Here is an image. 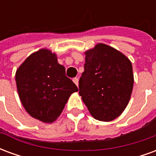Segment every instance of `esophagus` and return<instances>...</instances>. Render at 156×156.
Segmentation results:
<instances>
[{
  "instance_id": "esophagus-1",
  "label": "esophagus",
  "mask_w": 156,
  "mask_h": 156,
  "mask_svg": "<svg viewBox=\"0 0 156 156\" xmlns=\"http://www.w3.org/2000/svg\"><path fill=\"white\" fill-rule=\"evenodd\" d=\"M73 83H74L75 84L77 85V86H78V78H74L73 79Z\"/></svg>"
}]
</instances>
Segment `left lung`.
I'll use <instances>...</instances> for the list:
<instances>
[{
  "label": "left lung",
  "instance_id": "8db88e82",
  "mask_svg": "<svg viewBox=\"0 0 156 156\" xmlns=\"http://www.w3.org/2000/svg\"><path fill=\"white\" fill-rule=\"evenodd\" d=\"M85 56L79 94L94 119L114 120L125 109L132 94L131 62L122 52L103 43L85 51Z\"/></svg>",
  "mask_w": 156,
  "mask_h": 156
}]
</instances>
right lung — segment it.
<instances>
[{
  "label": "right lung",
  "instance_id": "1",
  "mask_svg": "<svg viewBox=\"0 0 156 156\" xmlns=\"http://www.w3.org/2000/svg\"><path fill=\"white\" fill-rule=\"evenodd\" d=\"M19 97L26 111L34 119L54 122L78 87L66 76L57 55L48 49L33 52L16 73Z\"/></svg>",
  "mask_w": 156,
  "mask_h": 156
}]
</instances>
